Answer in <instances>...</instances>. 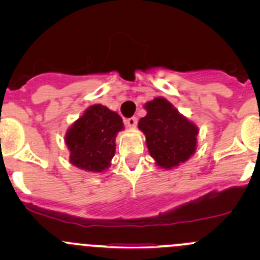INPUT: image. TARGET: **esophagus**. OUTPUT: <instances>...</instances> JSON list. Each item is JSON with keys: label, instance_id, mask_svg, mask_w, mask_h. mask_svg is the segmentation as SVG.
Returning a JSON list of instances; mask_svg holds the SVG:
<instances>
[{"label": "esophagus", "instance_id": "1", "mask_svg": "<svg viewBox=\"0 0 260 260\" xmlns=\"http://www.w3.org/2000/svg\"><path fill=\"white\" fill-rule=\"evenodd\" d=\"M137 122L138 120L136 117H131V118H128V119H125V124L131 128H135L136 125H137Z\"/></svg>", "mask_w": 260, "mask_h": 260}]
</instances>
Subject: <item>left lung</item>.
<instances>
[{
    "label": "left lung",
    "mask_w": 260,
    "mask_h": 260,
    "mask_svg": "<svg viewBox=\"0 0 260 260\" xmlns=\"http://www.w3.org/2000/svg\"><path fill=\"white\" fill-rule=\"evenodd\" d=\"M145 108L147 114L140 119L138 128L145 133L157 166L172 169L187 161L196 151L198 127L161 96L146 103Z\"/></svg>",
    "instance_id": "left-lung-1"
}]
</instances>
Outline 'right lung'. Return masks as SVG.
<instances>
[{
  "label": "right lung",
  "mask_w": 260,
  "mask_h": 260,
  "mask_svg": "<svg viewBox=\"0 0 260 260\" xmlns=\"http://www.w3.org/2000/svg\"><path fill=\"white\" fill-rule=\"evenodd\" d=\"M123 129L122 118L102 104L90 106L68 129L65 143L70 162L85 171L102 172L115 153V136Z\"/></svg>",
  "instance_id": "right-lung-1"
}]
</instances>
